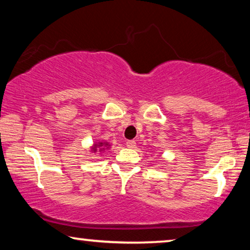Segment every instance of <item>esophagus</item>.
I'll return each instance as SVG.
<instances>
[{"label": "esophagus", "mask_w": 250, "mask_h": 250, "mask_svg": "<svg viewBox=\"0 0 250 250\" xmlns=\"http://www.w3.org/2000/svg\"><path fill=\"white\" fill-rule=\"evenodd\" d=\"M135 145L136 143L134 140H128V141H126V146H127V148H131V149L134 148Z\"/></svg>", "instance_id": "esophagus-1"}]
</instances>
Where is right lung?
Masks as SVG:
<instances>
[{"label":"right lung","instance_id":"add662e5","mask_svg":"<svg viewBox=\"0 0 250 250\" xmlns=\"http://www.w3.org/2000/svg\"><path fill=\"white\" fill-rule=\"evenodd\" d=\"M102 145H104V143H100V145H99V146H101V148H102ZM94 148H97V145H95ZM102 149H104V148H102ZM94 150H95V149H94Z\"/></svg>","mask_w":250,"mask_h":250}]
</instances>
